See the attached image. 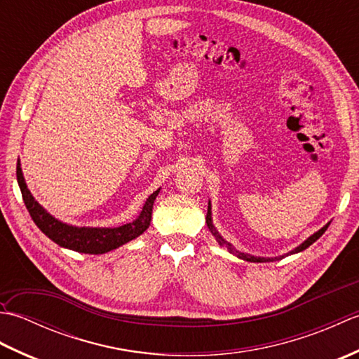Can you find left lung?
I'll use <instances>...</instances> for the list:
<instances>
[{
  "instance_id": "1",
  "label": "left lung",
  "mask_w": 359,
  "mask_h": 359,
  "mask_svg": "<svg viewBox=\"0 0 359 359\" xmlns=\"http://www.w3.org/2000/svg\"><path fill=\"white\" fill-rule=\"evenodd\" d=\"M207 225H208L210 231L212 233V236H215L216 241L220 243V245H225V247L228 248V251H230V253H233V255H236L238 257L243 259V261H248V262H271V261H274V259H280V257L288 256V255L299 253V251H304L306 248H309V247L311 245V243L316 242L319 238H321V236L325 233V230H327V228H329L330 224L324 225V226L321 228V230L316 231L315 234H311L307 241H304L299 247H296L293 251H290V253H287V255H284V256H280V257H256V256H251V255H247V253H241V251L236 250V248L231 245V243H228V242L222 238V236H220V234L216 231L215 225H212V219H211V203H210V202H208V212H207Z\"/></svg>"
}]
</instances>
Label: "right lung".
Instances as JSON below:
<instances>
[{"mask_svg":"<svg viewBox=\"0 0 359 359\" xmlns=\"http://www.w3.org/2000/svg\"><path fill=\"white\" fill-rule=\"evenodd\" d=\"M17 180L22 194V201H25L26 208L29 211L30 217H32V220L35 222V225L40 228V230L48 236L50 241L58 243L60 247L69 248L85 255L108 253V251L116 250L123 245V243L139 238V236L147 230L151 224L152 205H154L156 197L160 193V188H158L157 191H154L148 197L147 202L143 205L139 217H137L131 224H125L116 228L74 226V225L63 224L62 220L50 216L49 212L35 201V197L29 191L25 177H22L20 160L17 163Z\"/></svg>","mask_w":359,"mask_h":359,"instance_id":"1","label":"right lung"}]
</instances>
